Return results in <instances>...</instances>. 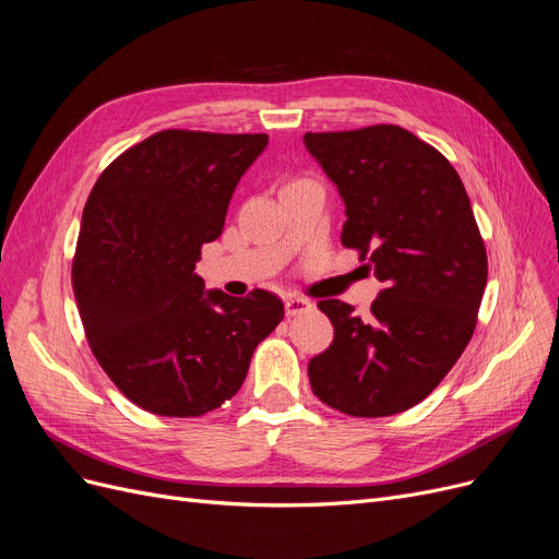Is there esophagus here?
Here are the masks:
<instances>
[{
    "label": "esophagus",
    "mask_w": 559,
    "mask_h": 559,
    "mask_svg": "<svg viewBox=\"0 0 559 559\" xmlns=\"http://www.w3.org/2000/svg\"><path fill=\"white\" fill-rule=\"evenodd\" d=\"M284 310H286V317H298V314H302V312H307V310H312V302L307 300V298H286V302H284Z\"/></svg>",
    "instance_id": "esophagus-1"
}]
</instances>
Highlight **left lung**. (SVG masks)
Listing matches in <instances>:
<instances>
[{"label": "left lung", "instance_id": "8db88e82", "mask_svg": "<svg viewBox=\"0 0 559 559\" xmlns=\"http://www.w3.org/2000/svg\"><path fill=\"white\" fill-rule=\"evenodd\" d=\"M346 207L342 245L386 284L360 319L321 300L335 337L307 365L314 395L362 418L426 400L465 352L488 257L463 180L439 150L397 124L305 133Z\"/></svg>", "mask_w": 559, "mask_h": 559}]
</instances>
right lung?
<instances>
[{"label":"right lung","instance_id":"right-lung-1","mask_svg":"<svg viewBox=\"0 0 559 559\" xmlns=\"http://www.w3.org/2000/svg\"><path fill=\"white\" fill-rule=\"evenodd\" d=\"M265 133L166 129L96 180L71 267L94 358L133 404L203 416L230 400L257 344L284 319L277 296L230 298L194 273Z\"/></svg>","mask_w":559,"mask_h":559}]
</instances>
